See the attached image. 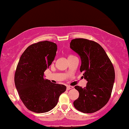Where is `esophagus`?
<instances>
[{
  "label": "esophagus",
  "instance_id": "34e87169",
  "mask_svg": "<svg viewBox=\"0 0 129 129\" xmlns=\"http://www.w3.org/2000/svg\"><path fill=\"white\" fill-rule=\"evenodd\" d=\"M73 88V87H72V86H70V85H67V90H70V89H72V88Z\"/></svg>",
  "mask_w": 129,
  "mask_h": 129
}]
</instances>
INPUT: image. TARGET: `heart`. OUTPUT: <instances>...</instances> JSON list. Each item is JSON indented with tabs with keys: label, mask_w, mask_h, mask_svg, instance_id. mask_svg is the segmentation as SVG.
<instances>
[{
	"label": "heart",
	"mask_w": 129,
	"mask_h": 129,
	"mask_svg": "<svg viewBox=\"0 0 129 129\" xmlns=\"http://www.w3.org/2000/svg\"><path fill=\"white\" fill-rule=\"evenodd\" d=\"M72 56H72V55H70V56H69V57H72Z\"/></svg>",
	"instance_id": "obj_1"
}]
</instances>
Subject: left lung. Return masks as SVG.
<instances>
[{
    "label": "left lung",
    "instance_id": "1",
    "mask_svg": "<svg viewBox=\"0 0 129 129\" xmlns=\"http://www.w3.org/2000/svg\"><path fill=\"white\" fill-rule=\"evenodd\" d=\"M70 47L79 56L80 72H83V78L88 81L84 88L75 87L79 96L73 105L80 112L94 113L110 99L115 78L114 67L103 47L94 41L75 39Z\"/></svg>",
    "mask_w": 129,
    "mask_h": 129
}]
</instances>
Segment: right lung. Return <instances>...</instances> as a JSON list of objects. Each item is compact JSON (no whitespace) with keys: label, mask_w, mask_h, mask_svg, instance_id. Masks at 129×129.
<instances>
[{"label":"right lung","mask_w":129,"mask_h":129,"mask_svg":"<svg viewBox=\"0 0 129 129\" xmlns=\"http://www.w3.org/2000/svg\"><path fill=\"white\" fill-rule=\"evenodd\" d=\"M57 45L42 41L29 45L22 53L14 75V83L25 106L36 113H45L57 105L66 86L44 78V72L54 60Z\"/></svg>","instance_id":"add662e5"}]
</instances>
